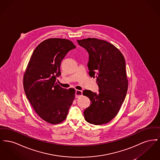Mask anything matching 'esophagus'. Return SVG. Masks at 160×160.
<instances>
[{"mask_svg": "<svg viewBox=\"0 0 160 160\" xmlns=\"http://www.w3.org/2000/svg\"><path fill=\"white\" fill-rule=\"evenodd\" d=\"M76 98H79L80 97H81L82 95V91H79V90H77L76 91Z\"/></svg>", "mask_w": 160, "mask_h": 160, "instance_id": "1", "label": "esophagus"}]
</instances>
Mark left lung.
Returning <instances> with one entry per match:
<instances>
[{
	"label": "left lung",
	"instance_id": "1",
	"mask_svg": "<svg viewBox=\"0 0 160 160\" xmlns=\"http://www.w3.org/2000/svg\"><path fill=\"white\" fill-rule=\"evenodd\" d=\"M89 53L88 67L90 77L96 78L98 93L84 90L91 101L84 111L86 121L93 125L110 122L118 113L128 90L125 61L112 44L97 38L77 40Z\"/></svg>",
	"mask_w": 160,
	"mask_h": 160
}]
</instances>
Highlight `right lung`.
<instances>
[{"label": "right lung", "mask_w": 160, "mask_h": 160, "mask_svg": "<svg viewBox=\"0 0 160 160\" xmlns=\"http://www.w3.org/2000/svg\"><path fill=\"white\" fill-rule=\"evenodd\" d=\"M76 47L68 39H46L34 50L24 74L27 98L38 116L52 124L67 118L75 98V89L62 88L56 83V77L61 76V62Z\"/></svg>", "instance_id": "add662e5"}]
</instances>
